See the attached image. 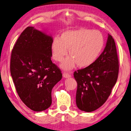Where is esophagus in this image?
<instances>
[{
  "instance_id": "1",
  "label": "esophagus",
  "mask_w": 131,
  "mask_h": 131,
  "mask_svg": "<svg viewBox=\"0 0 131 131\" xmlns=\"http://www.w3.org/2000/svg\"><path fill=\"white\" fill-rule=\"evenodd\" d=\"M63 77L65 78H69L71 77V73H67V72H64L63 74Z\"/></svg>"
}]
</instances>
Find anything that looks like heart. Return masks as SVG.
<instances>
[{
  "mask_svg": "<svg viewBox=\"0 0 131 131\" xmlns=\"http://www.w3.org/2000/svg\"><path fill=\"white\" fill-rule=\"evenodd\" d=\"M105 46V40L100 31L81 28L68 30L55 37L50 45L52 57L61 61L67 53L60 67L70 70L77 64L79 67H87L98 59Z\"/></svg>",
  "mask_w": 131,
  "mask_h": 131,
  "instance_id": "heart-1",
  "label": "heart"
}]
</instances>
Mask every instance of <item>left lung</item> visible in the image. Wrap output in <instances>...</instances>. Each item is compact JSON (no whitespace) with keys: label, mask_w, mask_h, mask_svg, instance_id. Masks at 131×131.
I'll use <instances>...</instances> for the list:
<instances>
[{"label":"left lung","mask_w":131,"mask_h":131,"mask_svg":"<svg viewBox=\"0 0 131 131\" xmlns=\"http://www.w3.org/2000/svg\"><path fill=\"white\" fill-rule=\"evenodd\" d=\"M118 69L116 43L108 34L106 47L94 63L74 72L78 83L77 107L82 111L91 112L101 106L115 85Z\"/></svg>","instance_id":"8db88e82"}]
</instances>
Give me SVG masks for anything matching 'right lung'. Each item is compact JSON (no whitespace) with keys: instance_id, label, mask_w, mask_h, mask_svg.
<instances>
[{"instance_id":"right-lung-1","label":"right lung","mask_w":131,"mask_h":131,"mask_svg":"<svg viewBox=\"0 0 131 131\" xmlns=\"http://www.w3.org/2000/svg\"><path fill=\"white\" fill-rule=\"evenodd\" d=\"M51 36L29 26L20 34L11 56L10 72L22 102L35 112L43 111L52 104V90L62 78L52 63Z\"/></svg>"}]
</instances>
